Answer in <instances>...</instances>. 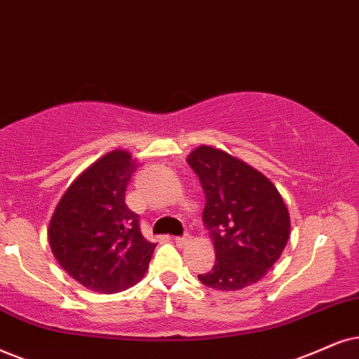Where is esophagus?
I'll return each mask as SVG.
<instances>
[{
    "instance_id": "34e87169",
    "label": "esophagus",
    "mask_w": 359,
    "mask_h": 359,
    "mask_svg": "<svg viewBox=\"0 0 359 359\" xmlns=\"http://www.w3.org/2000/svg\"><path fill=\"white\" fill-rule=\"evenodd\" d=\"M174 240H175V243L182 248V247H185V245H189L190 242H192V237H190V235H182V237H175Z\"/></svg>"
}]
</instances>
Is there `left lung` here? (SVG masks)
Returning <instances> with one entry per match:
<instances>
[{"mask_svg": "<svg viewBox=\"0 0 359 359\" xmlns=\"http://www.w3.org/2000/svg\"><path fill=\"white\" fill-rule=\"evenodd\" d=\"M203 192V224L215 265L198 280L222 292L257 283L278 260L290 237V213L273 184L240 158L201 146L187 157Z\"/></svg>", "mask_w": 359, "mask_h": 359, "instance_id": "1", "label": "left lung"}]
</instances>
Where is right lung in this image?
Returning <instances> with one entry per match:
<instances>
[{
	"label": "right lung",
	"mask_w": 359,
	"mask_h": 359,
	"mask_svg": "<svg viewBox=\"0 0 359 359\" xmlns=\"http://www.w3.org/2000/svg\"><path fill=\"white\" fill-rule=\"evenodd\" d=\"M135 167L127 151L102 156L69 185L49 222V245L59 265L93 292L133 287L156 248L142 237L137 213L126 205Z\"/></svg>",
	"instance_id": "obj_1"
}]
</instances>
